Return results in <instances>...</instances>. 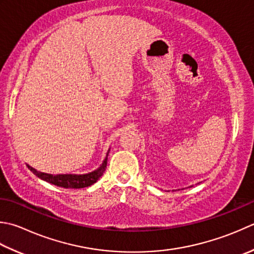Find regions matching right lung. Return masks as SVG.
I'll use <instances>...</instances> for the list:
<instances>
[{"mask_svg": "<svg viewBox=\"0 0 254 254\" xmlns=\"http://www.w3.org/2000/svg\"><path fill=\"white\" fill-rule=\"evenodd\" d=\"M107 162H108V154H107L106 158H104L102 165L99 167L98 170L93 171L91 173L84 174V175H72V174L52 175V174L38 172L29 165H27V166L37 177L42 178V180L46 181L51 184H54V185H56V186L64 187V188H83V187L91 186L92 184L96 183L99 178L103 175V173H104V171H106V167H107Z\"/></svg>", "mask_w": 254, "mask_h": 254, "instance_id": "add662e5", "label": "right lung"}]
</instances>
